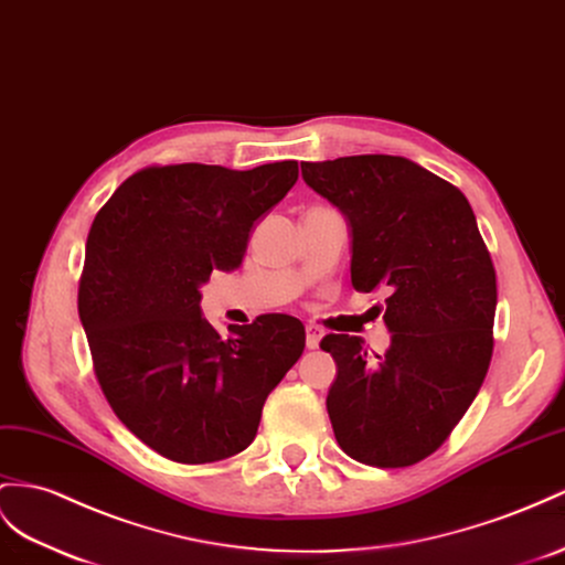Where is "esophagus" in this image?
I'll return each mask as SVG.
<instances>
[{
	"label": "esophagus",
	"instance_id": "esophagus-1",
	"mask_svg": "<svg viewBox=\"0 0 565 565\" xmlns=\"http://www.w3.org/2000/svg\"><path fill=\"white\" fill-rule=\"evenodd\" d=\"M322 337H324V331L317 327V324H308L306 327V345L310 351H315L317 345H320V341H322Z\"/></svg>",
	"mask_w": 565,
	"mask_h": 565
}]
</instances>
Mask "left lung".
I'll use <instances>...</instances> for the list:
<instances>
[{
    "label": "left lung",
    "mask_w": 565,
    "mask_h": 565,
    "mask_svg": "<svg viewBox=\"0 0 565 565\" xmlns=\"http://www.w3.org/2000/svg\"><path fill=\"white\" fill-rule=\"evenodd\" d=\"M300 169L349 224L355 291L388 294L384 355L349 334L320 343L337 363L331 427L365 466H413L466 415L494 349L497 271L475 212L456 185L406 157L353 154Z\"/></svg>",
    "instance_id": "1"
}]
</instances>
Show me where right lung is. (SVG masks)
I'll list each match as a JSON object with an SVG mask.
<instances>
[{
  "label": "right lung",
  "mask_w": 565,
  "mask_h": 565,
  "mask_svg": "<svg viewBox=\"0 0 565 565\" xmlns=\"http://www.w3.org/2000/svg\"><path fill=\"white\" fill-rule=\"evenodd\" d=\"M296 181V159L150 167L95 216L81 324L111 411L159 456L195 466L248 448L271 388L306 349L296 317L259 315L224 339L200 310V286L241 267L255 222Z\"/></svg>",
  "instance_id": "obj_1"
}]
</instances>
